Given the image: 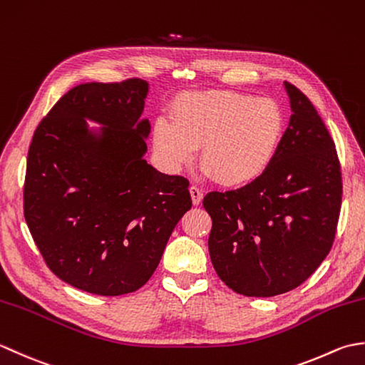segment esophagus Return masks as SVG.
Returning a JSON list of instances; mask_svg holds the SVG:
<instances>
[{
	"label": "esophagus",
	"instance_id": "obj_1",
	"mask_svg": "<svg viewBox=\"0 0 365 365\" xmlns=\"http://www.w3.org/2000/svg\"><path fill=\"white\" fill-rule=\"evenodd\" d=\"M190 195H191L192 205H199L202 202V192H200L197 187H190Z\"/></svg>",
	"mask_w": 365,
	"mask_h": 365
}]
</instances>
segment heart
<instances>
[{
  "label": "heart",
  "mask_w": 365,
  "mask_h": 365,
  "mask_svg": "<svg viewBox=\"0 0 365 365\" xmlns=\"http://www.w3.org/2000/svg\"><path fill=\"white\" fill-rule=\"evenodd\" d=\"M284 133V114L273 100L230 91L190 92L178 97L173 119L152 128L153 147L173 170L191 165L200 147L207 178L229 188L245 187L267 173Z\"/></svg>",
  "instance_id": "1"
}]
</instances>
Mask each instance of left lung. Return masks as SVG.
<instances>
[{
    "label": "left lung",
    "mask_w": 365,
    "mask_h": 365,
    "mask_svg": "<svg viewBox=\"0 0 365 365\" xmlns=\"http://www.w3.org/2000/svg\"><path fill=\"white\" fill-rule=\"evenodd\" d=\"M292 115L274 161L257 180L208 192V251L221 281L245 297L287 293L329 254L342 202L334 141L309 98L284 81Z\"/></svg>",
    "instance_id": "1"
}]
</instances>
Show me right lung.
Instances as JSON below:
<instances>
[{
    "mask_svg": "<svg viewBox=\"0 0 365 365\" xmlns=\"http://www.w3.org/2000/svg\"><path fill=\"white\" fill-rule=\"evenodd\" d=\"M149 88L139 78L80 84L58 100L29 145V232L53 273L84 292L141 289L191 208L187 178L144 160Z\"/></svg>",
    "mask_w": 365,
    "mask_h": 365,
    "instance_id": "obj_1",
    "label": "right lung"
}]
</instances>
